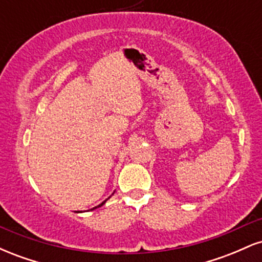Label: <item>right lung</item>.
Instances as JSON below:
<instances>
[{
    "mask_svg": "<svg viewBox=\"0 0 262 262\" xmlns=\"http://www.w3.org/2000/svg\"><path fill=\"white\" fill-rule=\"evenodd\" d=\"M106 201H107V200H106ZM106 201H103V202H102V203L100 204V206H97V207H101V206H103V204L106 203ZM97 207H95V208H97ZM95 208H92V209H95Z\"/></svg>",
    "mask_w": 262,
    "mask_h": 262,
    "instance_id": "right-lung-1",
    "label": "right lung"
}]
</instances>
